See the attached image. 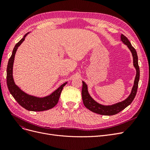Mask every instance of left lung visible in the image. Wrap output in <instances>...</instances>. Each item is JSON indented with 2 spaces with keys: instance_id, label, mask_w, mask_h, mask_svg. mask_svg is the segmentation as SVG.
Segmentation results:
<instances>
[{
  "instance_id": "1",
  "label": "left lung",
  "mask_w": 150,
  "mask_h": 150,
  "mask_svg": "<svg viewBox=\"0 0 150 150\" xmlns=\"http://www.w3.org/2000/svg\"><path fill=\"white\" fill-rule=\"evenodd\" d=\"M121 41H122V42L124 44L126 45L127 47L130 50L131 54H132L133 59V66L135 67L136 71H137L132 90H131V92L128 97L125 99L124 101L112 104V105H103V104H99L96 101H94L91 96H90L88 90V86L84 81H83L82 99L84 105L90 111L99 115L111 116L120 112L132 103L137 93L138 82L139 79V67L138 66L137 52L136 51L135 49L131 46V44L129 41L128 38L123 34L121 35Z\"/></svg>"
}]
</instances>
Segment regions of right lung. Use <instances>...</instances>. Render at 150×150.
I'll return each instance as SVG.
<instances>
[{
  "mask_svg": "<svg viewBox=\"0 0 150 150\" xmlns=\"http://www.w3.org/2000/svg\"><path fill=\"white\" fill-rule=\"evenodd\" d=\"M29 33L24 35L19 42H17L13 49L12 55L8 60L7 67V84L10 93L16 101L25 110L32 111H43L50 110L55 106L58 103L63 87L67 82L62 84L56 91L49 96L43 98L31 96L22 91L15 84L13 78V65L14 61L15 54L21 44L23 42L25 38Z\"/></svg>",
  "mask_w": 150,
  "mask_h": 150,
  "instance_id": "right-lung-1",
  "label": "right lung"
}]
</instances>
